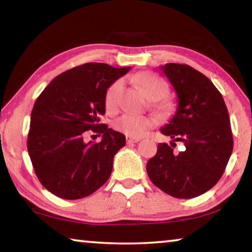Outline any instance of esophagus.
I'll return each mask as SVG.
<instances>
[{"instance_id": "obj_1", "label": "esophagus", "mask_w": 252, "mask_h": 252, "mask_svg": "<svg viewBox=\"0 0 252 252\" xmlns=\"http://www.w3.org/2000/svg\"><path fill=\"white\" fill-rule=\"evenodd\" d=\"M140 141L139 138H131V137H126V144H133V142H138Z\"/></svg>"}]
</instances>
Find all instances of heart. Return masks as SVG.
<instances>
[{"mask_svg":"<svg viewBox=\"0 0 252 252\" xmlns=\"http://www.w3.org/2000/svg\"><path fill=\"white\" fill-rule=\"evenodd\" d=\"M134 84L142 90L145 96L150 100H158L166 93V85L163 80L148 72L138 73L131 78ZM122 90V82L115 81L105 93V105L111 112L118 111L120 103V94ZM156 125V120L148 115L125 114L113 122L115 130L125 133L131 138H140L145 136Z\"/></svg>","mask_w":252,"mask_h":252,"instance_id":"obj_1","label":"heart"}]
</instances>
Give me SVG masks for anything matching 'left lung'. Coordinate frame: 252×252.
<instances>
[{"instance_id":"1","label":"left lung","mask_w":252,"mask_h":252,"mask_svg":"<svg viewBox=\"0 0 252 252\" xmlns=\"http://www.w3.org/2000/svg\"><path fill=\"white\" fill-rule=\"evenodd\" d=\"M178 96V106L165 136L181 141L186 149L173 152L175 142L158 144L147 163L154 185L180 199L200 196L222 178L233 150L230 116L222 94L212 81L187 64L160 66Z\"/></svg>"}]
</instances>
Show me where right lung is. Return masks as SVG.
<instances>
[{
  "label": "right lung",
  "mask_w": 252,
  "mask_h": 252,
  "mask_svg": "<svg viewBox=\"0 0 252 252\" xmlns=\"http://www.w3.org/2000/svg\"><path fill=\"white\" fill-rule=\"evenodd\" d=\"M129 70L86 63L55 77L36 99L27 148L39 182L55 196L85 198L110 178L126 136L99 123V116L105 114L107 88ZM88 132L102 140L85 143Z\"/></svg>",
  "instance_id": "1"
}]
</instances>
